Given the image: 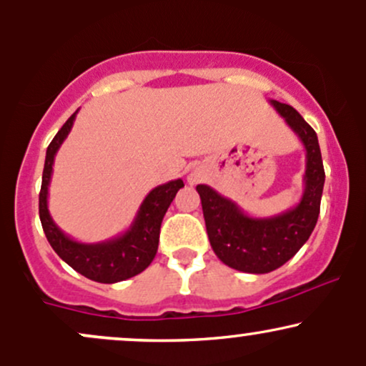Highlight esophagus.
<instances>
[{
  "label": "esophagus",
  "instance_id": "esophagus-1",
  "mask_svg": "<svg viewBox=\"0 0 366 366\" xmlns=\"http://www.w3.org/2000/svg\"><path fill=\"white\" fill-rule=\"evenodd\" d=\"M189 182H191V184H196V182H197V175H196V174H191V175H189Z\"/></svg>",
  "mask_w": 366,
  "mask_h": 366
}]
</instances>
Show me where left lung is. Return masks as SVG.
I'll use <instances>...</instances> for the list:
<instances>
[{
	"label": "left lung",
	"mask_w": 366,
	"mask_h": 366,
	"mask_svg": "<svg viewBox=\"0 0 366 366\" xmlns=\"http://www.w3.org/2000/svg\"><path fill=\"white\" fill-rule=\"evenodd\" d=\"M306 149L305 191L300 203L274 217H249L229 197L204 184L201 197L209 244L220 262L246 274H268L292 258L312 236L320 213L325 172L317 132L292 107L270 99Z\"/></svg>",
	"instance_id": "left-lung-1"
}]
</instances>
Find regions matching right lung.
Returning a JSON list of instances; mask_svg holds the SVG:
<instances>
[{"mask_svg": "<svg viewBox=\"0 0 366 366\" xmlns=\"http://www.w3.org/2000/svg\"><path fill=\"white\" fill-rule=\"evenodd\" d=\"M77 112L63 124V127L58 130L46 149L43 184H41L39 192V218L46 239L63 262L94 282L115 284L141 274L153 262L158 251L162 220L179 189L184 187V182L182 179L170 180L149 191L137 209L134 222L120 236L103 242H92V244L79 242L66 236L49 215L48 189L51 182L54 157L72 130Z\"/></svg>", "mask_w": 366, "mask_h": 366, "instance_id": "right-lung-1", "label": "right lung"}]
</instances>
